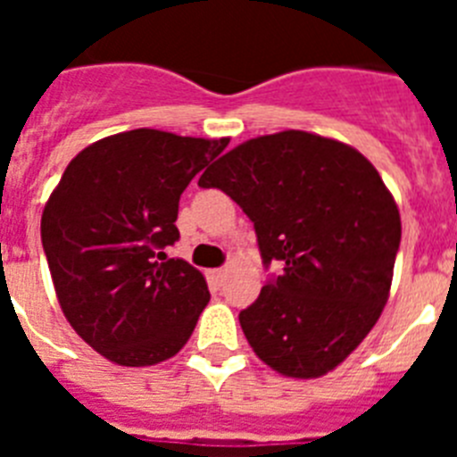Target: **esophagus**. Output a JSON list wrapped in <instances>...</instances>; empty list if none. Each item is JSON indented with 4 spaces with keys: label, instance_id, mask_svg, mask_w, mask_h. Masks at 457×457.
<instances>
[{
    "label": "esophagus",
    "instance_id": "1",
    "mask_svg": "<svg viewBox=\"0 0 457 457\" xmlns=\"http://www.w3.org/2000/svg\"><path fill=\"white\" fill-rule=\"evenodd\" d=\"M210 277H212V281H215V284H221V281H224V277H226V270L224 268L210 270Z\"/></svg>",
    "mask_w": 457,
    "mask_h": 457
}]
</instances>
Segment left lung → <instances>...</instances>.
Masks as SVG:
<instances>
[{
  "mask_svg": "<svg viewBox=\"0 0 457 457\" xmlns=\"http://www.w3.org/2000/svg\"><path fill=\"white\" fill-rule=\"evenodd\" d=\"M199 185L228 194L253 221L263 263L284 265L240 311L258 359L297 379L337 369L385 309L401 247L378 169L348 144L286 130L228 151Z\"/></svg>",
  "mask_w": 457,
  "mask_h": 457,
  "instance_id": "8db88e82",
  "label": "left lung"
}]
</instances>
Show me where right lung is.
<instances>
[{"label":"right lung","instance_id":"right-lung-1","mask_svg":"<svg viewBox=\"0 0 457 457\" xmlns=\"http://www.w3.org/2000/svg\"><path fill=\"white\" fill-rule=\"evenodd\" d=\"M228 139L139 130L72 157L47 199L40 237L71 327L119 366H153L192 337L210 300L204 274L167 258L180 194Z\"/></svg>","mask_w":457,"mask_h":457}]
</instances>
